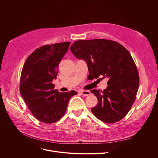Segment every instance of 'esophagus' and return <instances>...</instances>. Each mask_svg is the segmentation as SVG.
Instances as JSON below:
<instances>
[{
  "instance_id": "1",
  "label": "esophagus",
  "mask_w": 158,
  "mask_h": 158,
  "mask_svg": "<svg viewBox=\"0 0 158 158\" xmlns=\"http://www.w3.org/2000/svg\"><path fill=\"white\" fill-rule=\"evenodd\" d=\"M79 93L84 96H87L91 94V92L89 91H82V90H81V91H79Z\"/></svg>"
}]
</instances>
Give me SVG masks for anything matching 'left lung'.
I'll return each instance as SVG.
<instances>
[{
  "mask_svg": "<svg viewBox=\"0 0 158 158\" xmlns=\"http://www.w3.org/2000/svg\"><path fill=\"white\" fill-rule=\"evenodd\" d=\"M70 49L77 59L85 60L92 79L108 78L103 91L91 90L98 100L93 114L109 124L123 119L136 99L139 84L137 67L129 51L121 44L104 39L76 40Z\"/></svg>",
  "mask_w": 158,
  "mask_h": 158,
  "instance_id": "left-lung-1",
  "label": "left lung"
}]
</instances>
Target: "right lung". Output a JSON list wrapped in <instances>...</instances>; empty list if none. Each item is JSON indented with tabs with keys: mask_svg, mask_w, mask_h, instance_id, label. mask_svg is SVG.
<instances>
[{
	"mask_svg": "<svg viewBox=\"0 0 158 158\" xmlns=\"http://www.w3.org/2000/svg\"><path fill=\"white\" fill-rule=\"evenodd\" d=\"M70 42L47 44L36 49L26 59L20 79V93L32 115L45 124H52L65 114L74 91L59 93L52 84L59 64Z\"/></svg>",
	"mask_w": 158,
	"mask_h": 158,
	"instance_id": "add662e5",
	"label": "right lung"
}]
</instances>
